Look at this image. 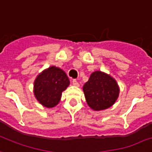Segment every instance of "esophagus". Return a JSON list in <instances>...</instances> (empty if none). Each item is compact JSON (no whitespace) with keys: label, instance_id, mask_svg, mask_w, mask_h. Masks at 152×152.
Wrapping results in <instances>:
<instances>
[{"label":"esophagus","instance_id":"esophagus-1","mask_svg":"<svg viewBox=\"0 0 152 152\" xmlns=\"http://www.w3.org/2000/svg\"><path fill=\"white\" fill-rule=\"evenodd\" d=\"M72 84H73L74 86H76V87L79 86V83L76 80H72Z\"/></svg>","mask_w":152,"mask_h":152}]
</instances>
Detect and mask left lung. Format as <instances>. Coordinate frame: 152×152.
I'll list each match as a JSON object with an SVG mask.
<instances>
[{
  "mask_svg": "<svg viewBox=\"0 0 152 152\" xmlns=\"http://www.w3.org/2000/svg\"><path fill=\"white\" fill-rule=\"evenodd\" d=\"M87 104L94 111L109 108L120 95L117 82L112 76L101 71L93 72L83 87Z\"/></svg>",
  "mask_w": 152,
  "mask_h": 152,
  "instance_id": "8db88e82",
  "label": "left lung"
}]
</instances>
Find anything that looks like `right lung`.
Returning a JSON list of instances; mask_svg holds the SVG:
<instances>
[{"mask_svg":"<svg viewBox=\"0 0 152 152\" xmlns=\"http://www.w3.org/2000/svg\"><path fill=\"white\" fill-rule=\"evenodd\" d=\"M69 84L68 77L61 68L50 66L37 76L33 84V93L42 106L51 108L59 104L62 92Z\"/></svg>","mask_w":152,"mask_h":152,"instance_id":"1","label":"right lung"}]
</instances>
